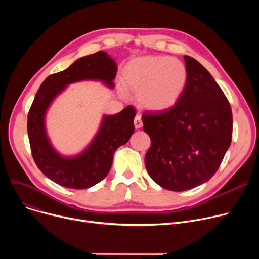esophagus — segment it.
Listing matches in <instances>:
<instances>
[{"label":"esophagus","instance_id":"obj_1","mask_svg":"<svg viewBox=\"0 0 259 259\" xmlns=\"http://www.w3.org/2000/svg\"><path fill=\"white\" fill-rule=\"evenodd\" d=\"M134 127L137 129H140L143 126V121H142V117L140 114H137V116L134 117Z\"/></svg>","mask_w":259,"mask_h":259}]
</instances>
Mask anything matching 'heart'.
<instances>
[{
	"instance_id": "heart-1",
	"label": "heart",
	"mask_w": 259,
	"mask_h": 259,
	"mask_svg": "<svg viewBox=\"0 0 259 259\" xmlns=\"http://www.w3.org/2000/svg\"><path fill=\"white\" fill-rule=\"evenodd\" d=\"M125 86L138 92L142 108L165 111L178 104L186 89L188 70L183 62L164 56L134 59L122 71Z\"/></svg>"
}]
</instances>
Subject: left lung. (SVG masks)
<instances>
[{
	"mask_svg": "<svg viewBox=\"0 0 259 259\" xmlns=\"http://www.w3.org/2000/svg\"><path fill=\"white\" fill-rule=\"evenodd\" d=\"M188 81L181 100L165 111H146L144 131L151 139L146 169L160 187L185 191L208 182L232 140L228 99L209 71L185 56Z\"/></svg>",
	"mask_w": 259,
	"mask_h": 259,
	"instance_id": "1",
	"label": "left lung"
}]
</instances>
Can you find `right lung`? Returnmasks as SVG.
I'll list each match as a JSON object with an SVG mask.
<instances>
[{
	"label": "right lung",
	"mask_w": 259,
	"mask_h": 259,
	"mask_svg": "<svg viewBox=\"0 0 259 259\" xmlns=\"http://www.w3.org/2000/svg\"><path fill=\"white\" fill-rule=\"evenodd\" d=\"M117 67L105 51L76 60L67 69L49 75L38 88L27 118L31 154L37 168L60 186L87 189L103 181L112 166L116 149L134 132V107L127 106L114 115H105L101 128L86 150L74 157H64L52 148L45 130L49 105L68 84L84 79L102 80L114 87Z\"/></svg>",
	"instance_id": "obj_1"
}]
</instances>
